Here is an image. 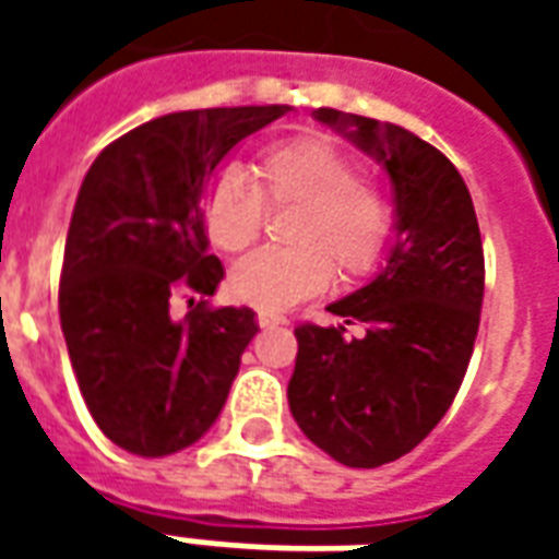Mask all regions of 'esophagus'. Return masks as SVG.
Returning a JSON list of instances; mask_svg holds the SVG:
<instances>
[{"instance_id":"obj_1","label":"esophagus","mask_w":559,"mask_h":559,"mask_svg":"<svg viewBox=\"0 0 559 559\" xmlns=\"http://www.w3.org/2000/svg\"><path fill=\"white\" fill-rule=\"evenodd\" d=\"M257 323H260L263 329L287 326V317L278 314V311H257Z\"/></svg>"}]
</instances>
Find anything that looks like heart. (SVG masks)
Wrapping results in <instances>:
<instances>
[{"instance_id":"heart-1","label":"heart","mask_w":559,"mask_h":559,"mask_svg":"<svg viewBox=\"0 0 559 559\" xmlns=\"http://www.w3.org/2000/svg\"><path fill=\"white\" fill-rule=\"evenodd\" d=\"M257 186L236 167L212 176L203 194V227L218 251L239 254L263 230L269 206H293L284 224L287 248H266L239 260L230 293L266 311L290 308L332 281L368 275L392 239V203L365 182L359 164L323 138H290L254 158Z\"/></svg>"}]
</instances>
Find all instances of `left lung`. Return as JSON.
<instances>
[{"label":"left lung","mask_w":559,"mask_h":559,"mask_svg":"<svg viewBox=\"0 0 559 559\" xmlns=\"http://www.w3.org/2000/svg\"><path fill=\"white\" fill-rule=\"evenodd\" d=\"M386 167L395 245L374 278L329 305L338 326H296L287 401L305 437L344 467H380L433 431L455 401L479 332L485 254L455 164L413 131L320 107ZM359 322L362 336L347 325Z\"/></svg>","instance_id":"obj_1"}]
</instances>
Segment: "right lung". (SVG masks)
<instances>
[{
  "mask_svg": "<svg viewBox=\"0 0 559 559\" xmlns=\"http://www.w3.org/2000/svg\"><path fill=\"white\" fill-rule=\"evenodd\" d=\"M287 110L160 116L114 140L80 185L59 320L92 419L131 455L164 457L197 443L239 374L254 311L209 305L224 266L209 254L200 200L221 158ZM179 292L189 296L185 318L171 314Z\"/></svg>",
  "mask_w": 559,
  "mask_h": 559,
  "instance_id": "add662e5",
  "label": "right lung"
}]
</instances>
